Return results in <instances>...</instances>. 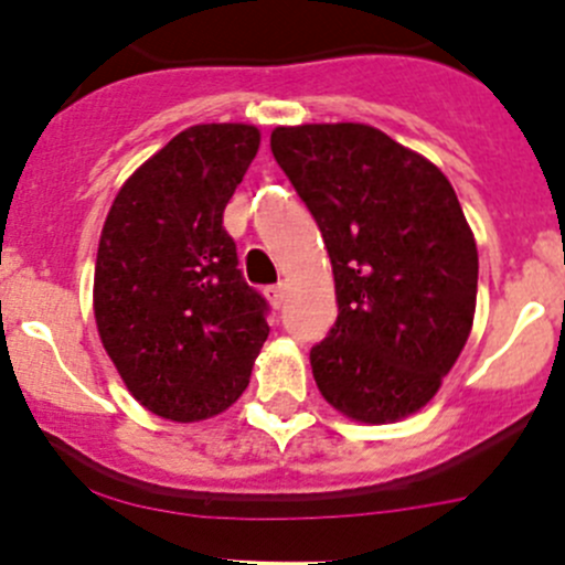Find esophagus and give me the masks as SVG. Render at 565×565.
Masks as SVG:
<instances>
[{
    "label": "esophagus",
    "mask_w": 565,
    "mask_h": 565,
    "mask_svg": "<svg viewBox=\"0 0 565 565\" xmlns=\"http://www.w3.org/2000/svg\"><path fill=\"white\" fill-rule=\"evenodd\" d=\"M265 295L273 303V309H281L284 300H287V284H273V287L265 289Z\"/></svg>",
    "instance_id": "obj_1"
}]
</instances>
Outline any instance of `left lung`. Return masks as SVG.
I'll use <instances>...</instances> for the list:
<instances>
[{"instance_id": "8db88e82", "label": "left lung", "mask_w": 565, "mask_h": 565, "mask_svg": "<svg viewBox=\"0 0 565 565\" xmlns=\"http://www.w3.org/2000/svg\"><path fill=\"white\" fill-rule=\"evenodd\" d=\"M270 150L333 265L339 317L311 347L319 393L363 424L415 413L476 315L478 250L451 182L361 122L276 128Z\"/></svg>"}]
</instances>
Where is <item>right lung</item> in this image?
<instances>
[{
	"label": "right lung",
	"instance_id": "1",
	"mask_svg": "<svg viewBox=\"0 0 565 565\" xmlns=\"http://www.w3.org/2000/svg\"><path fill=\"white\" fill-rule=\"evenodd\" d=\"M256 150L254 125H193L128 177L106 215L95 322L122 383L161 418L224 413L270 333L224 230Z\"/></svg>",
	"mask_w": 565,
	"mask_h": 565
}]
</instances>
